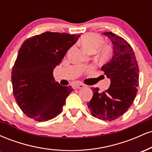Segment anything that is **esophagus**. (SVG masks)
<instances>
[{
    "instance_id": "obj_1",
    "label": "esophagus",
    "mask_w": 152,
    "mask_h": 152,
    "mask_svg": "<svg viewBox=\"0 0 152 152\" xmlns=\"http://www.w3.org/2000/svg\"><path fill=\"white\" fill-rule=\"evenodd\" d=\"M74 88H82L84 87V85L81 84V83H78V84H76L74 86Z\"/></svg>"
}]
</instances>
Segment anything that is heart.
I'll use <instances>...</instances> for the list:
<instances>
[{
	"label": "heart",
	"mask_w": 152,
	"mask_h": 152,
	"mask_svg": "<svg viewBox=\"0 0 152 152\" xmlns=\"http://www.w3.org/2000/svg\"><path fill=\"white\" fill-rule=\"evenodd\" d=\"M104 40L98 34H88L84 35L80 40V44L86 52L93 53L96 50L97 57L101 61L107 60L111 54V46L103 44Z\"/></svg>",
	"instance_id": "heart-1"
}]
</instances>
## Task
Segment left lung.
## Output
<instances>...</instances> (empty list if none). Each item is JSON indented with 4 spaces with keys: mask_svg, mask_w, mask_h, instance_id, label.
<instances>
[{
    "mask_svg": "<svg viewBox=\"0 0 152 152\" xmlns=\"http://www.w3.org/2000/svg\"><path fill=\"white\" fill-rule=\"evenodd\" d=\"M113 45V56L102 67L111 80L105 91L91 88L93 97L88 102V109L94 117L113 121L124 114L133 104L139 86V66L135 54L126 40L112 32H104Z\"/></svg>",
    "mask_w": 152,
    "mask_h": 152,
    "instance_id": "obj_1",
    "label": "left lung"
}]
</instances>
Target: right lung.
Wrapping results in <instances>:
<instances>
[{"label":"right lung","mask_w":152,"mask_h":152,"mask_svg":"<svg viewBox=\"0 0 152 152\" xmlns=\"http://www.w3.org/2000/svg\"><path fill=\"white\" fill-rule=\"evenodd\" d=\"M80 35L45 32L28 38L18 50L11 81L17 104L28 117L46 121L61 113L73 91L60 85L53 72Z\"/></svg>","instance_id":"add662e5"}]
</instances>
